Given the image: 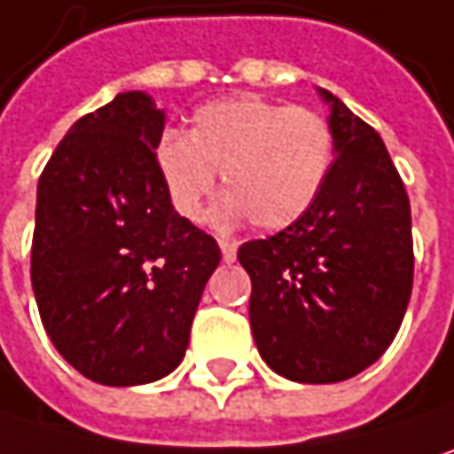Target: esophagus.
<instances>
[{
  "mask_svg": "<svg viewBox=\"0 0 454 454\" xmlns=\"http://www.w3.org/2000/svg\"><path fill=\"white\" fill-rule=\"evenodd\" d=\"M236 241H221V252H223V262H233L236 260Z\"/></svg>",
  "mask_w": 454,
  "mask_h": 454,
  "instance_id": "1",
  "label": "esophagus"
}]
</instances>
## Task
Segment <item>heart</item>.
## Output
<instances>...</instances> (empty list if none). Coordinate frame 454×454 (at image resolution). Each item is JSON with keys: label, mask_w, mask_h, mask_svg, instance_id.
Returning <instances> with one entry per match:
<instances>
[{"label": "heart", "mask_w": 454, "mask_h": 454, "mask_svg": "<svg viewBox=\"0 0 454 454\" xmlns=\"http://www.w3.org/2000/svg\"><path fill=\"white\" fill-rule=\"evenodd\" d=\"M335 160L330 121L307 106L239 96L202 106L189 135L166 129L155 163L171 207L197 221L223 174L228 197L215 218H252L262 231L299 223L317 205Z\"/></svg>", "instance_id": "b5f03b06"}]
</instances>
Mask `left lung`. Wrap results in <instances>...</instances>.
<instances>
[{"label":"left lung","instance_id":"obj_1","mask_svg":"<svg viewBox=\"0 0 454 454\" xmlns=\"http://www.w3.org/2000/svg\"><path fill=\"white\" fill-rule=\"evenodd\" d=\"M335 160L309 213L247 241L249 322L272 372L304 385L343 382L392 343L413 288L411 202L382 137L330 90Z\"/></svg>","mask_w":454,"mask_h":454}]
</instances>
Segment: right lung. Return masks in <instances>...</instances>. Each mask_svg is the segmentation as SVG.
I'll list each match as a JSON object with an SVG mask.
<instances>
[{
    "label": "right lung",
    "instance_id": "right-lung-1",
    "mask_svg": "<svg viewBox=\"0 0 454 454\" xmlns=\"http://www.w3.org/2000/svg\"><path fill=\"white\" fill-rule=\"evenodd\" d=\"M166 114L143 90L77 119L38 179L30 280L54 348L82 377L132 387L171 374L189 346L213 236L166 194Z\"/></svg>",
    "mask_w": 454,
    "mask_h": 454
}]
</instances>
